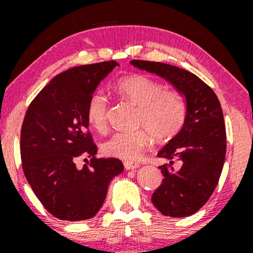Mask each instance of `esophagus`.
<instances>
[{
	"mask_svg": "<svg viewBox=\"0 0 253 253\" xmlns=\"http://www.w3.org/2000/svg\"><path fill=\"white\" fill-rule=\"evenodd\" d=\"M124 167L126 170H134L138 169L140 165H139V163H135V162H125Z\"/></svg>",
	"mask_w": 253,
	"mask_h": 253,
	"instance_id": "esophagus-1",
	"label": "esophagus"
}]
</instances>
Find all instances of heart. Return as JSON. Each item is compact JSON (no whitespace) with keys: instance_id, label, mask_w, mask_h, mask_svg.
I'll use <instances>...</instances> for the list:
<instances>
[{"instance_id":"obj_1","label":"heart","mask_w":253,"mask_h":253,"mask_svg":"<svg viewBox=\"0 0 253 253\" xmlns=\"http://www.w3.org/2000/svg\"><path fill=\"white\" fill-rule=\"evenodd\" d=\"M117 92L138 108L136 126L146 127L158 140H169L178 134L187 115V107L178 92L165 91L161 83L144 75H130L119 81ZM107 100L95 92L86 106V119L98 132L107 129ZM150 135L145 128L133 132H117L102 145L104 155L132 161L149 144Z\"/></svg>"}]
</instances>
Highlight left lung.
Masks as SVG:
<instances>
[{
    "label": "left lung",
    "instance_id": "left-lung-1",
    "mask_svg": "<svg viewBox=\"0 0 253 253\" xmlns=\"http://www.w3.org/2000/svg\"><path fill=\"white\" fill-rule=\"evenodd\" d=\"M139 70L163 78L183 97L187 115L178 134L157 153L169 161L159 167L164 178L152 195L153 206L163 215L189 216L208 201L221 175L226 155V129L215 92L196 75L159 62L130 60ZM175 159L181 168L170 165Z\"/></svg>",
    "mask_w": 253,
    "mask_h": 253
}]
</instances>
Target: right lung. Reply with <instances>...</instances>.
<instances>
[{
    "instance_id": "obj_1",
    "label": "right lung",
    "mask_w": 253,
    "mask_h": 253,
    "mask_svg": "<svg viewBox=\"0 0 253 253\" xmlns=\"http://www.w3.org/2000/svg\"><path fill=\"white\" fill-rule=\"evenodd\" d=\"M119 64L81 65L57 75L32 101L22 124L21 161L36 196L60 220L91 219L102 207L109 182L124 171L117 158H95L86 106ZM91 156L82 169L76 156Z\"/></svg>"
}]
</instances>
